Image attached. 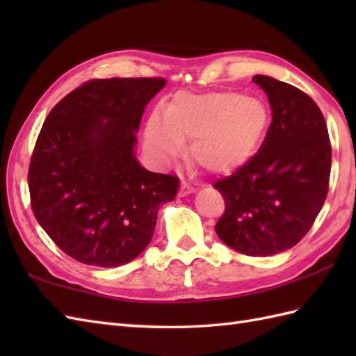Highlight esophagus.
<instances>
[{
    "label": "esophagus",
    "mask_w": 356,
    "mask_h": 356,
    "mask_svg": "<svg viewBox=\"0 0 356 356\" xmlns=\"http://www.w3.org/2000/svg\"><path fill=\"white\" fill-rule=\"evenodd\" d=\"M193 193H195V190L194 188L188 184V182H182V185H180V191H179V194L182 195V197H185V195H188V194H193Z\"/></svg>",
    "instance_id": "obj_1"
}]
</instances>
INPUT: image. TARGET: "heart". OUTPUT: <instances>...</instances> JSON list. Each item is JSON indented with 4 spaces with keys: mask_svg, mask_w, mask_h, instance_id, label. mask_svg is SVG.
Segmentation results:
<instances>
[{
    "mask_svg": "<svg viewBox=\"0 0 356 356\" xmlns=\"http://www.w3.org/2000/svg\"><path fill=\"white\" fill-rule=\"evenodd\" d=\"M270 125L268 105L237 92H179L156 108L143 128V145L159 165L170 166L184 153L211 172L226 174L248 165L259 153Z\"/></svg>",
    "mask_w": 356,
    "mask_h": 356,
    "instance_id": "obj_1",
    "label": "heart"
}]
</instances>
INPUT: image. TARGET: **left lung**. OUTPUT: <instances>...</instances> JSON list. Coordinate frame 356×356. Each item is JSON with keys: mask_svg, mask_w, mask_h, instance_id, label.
Instances as JSON below:
<instances>
[{"mask_svg": "<svg viewBox=\"0 0 356 356\" xmlns=\"http://www.w3.org/2000/svg\"><path fill=\"white\" fill-rule=\"evenodd\" d=\"M272 122L251 162L214 188L225 197L216 232L237 252L266 257L291 249L311 229L329 190L332 148L326 120L311 97L266 74Z\"/></svg>", "mask_w": 356, "mask_h": 356, "instance_id": "1", "label": "left lung"}]
</instances>
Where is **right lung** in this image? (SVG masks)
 Instances as JSON below:
<instances>
[{
  "label": "right lung",
  "instance_id": "add662e5",
  "mask_svg": "<svg viewBox=\"0 0 356 356\" xmlns=\"http://www.w3.org/2000/svg\"><path fill=\"white\" fill-rule=\"evenodd\" d=\"M161 78L95 79L59 101L44 120L29 168L38 223L59 249L90 266L118 268L153 238L157 213L179 179L136 157L145 105Z\"/></svg>",
  "mask_w": 356,
  "mask_h": 356
}]
</instances>
